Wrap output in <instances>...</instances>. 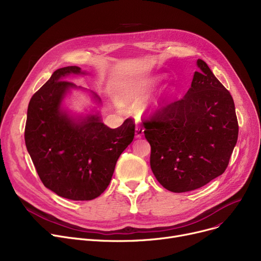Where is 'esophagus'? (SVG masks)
Masks as SVG:
<instances>
[{"label":"esophagus","mask_w":261,"mask_h":261,"mask_svg":"<svg viewBox=\"0 0 261 261\" xmlns=\"http://www.w3.org/2000/svg\"><path fill=\"white\" fill-rule=\"evenodd\" d=\"M144 135V128L140 125H136L135 127V138L136 139H140Z\"/></svg>","instance_id":"1"}]
</instances>
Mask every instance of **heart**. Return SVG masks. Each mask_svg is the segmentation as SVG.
I'll return each mask as SVG.
<instances>
[{"label": "heart", "instance_id": "heart-1", "mask_svg": "<svg viewBox=\"0 0 261 261\" xmlns=\"http://www.w3.org/2000/svg\"><path fill=\"white\" fill-rule=\"evenodd\" d=\"M159 81V78H147L132 82L126 94L127 100L136 103L144 101L154 91Z\"/></svg>", "mask_w": 261, "mask_h": 261}]
</instances>
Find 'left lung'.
I'll use <instances>...</instances> for the list:
<instances>
[{
	"label": "left lung",
	"mask_w": 261,
	"mask_h": 261,
	"mask_svg": "<svg viewBox=\"0 0 261 261\" xmlns=\"http://www.w3.org/2000/svg\"><path fill=\"white\" fill-rule=\"evenodd\" d=\"M197 64L200 70L184 97L144 118L151 170L172 193L195 190L221 175L238 139L230 93L203 60Z\"/></svg>",
	"instance_id": "1"
}]
</instances>
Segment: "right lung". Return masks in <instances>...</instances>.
<instances>
[{"mask_svg":"<svg viewBox=\"0 0 261 261\" xmlns=\"http://www.w3.org/2000/svg\"><path fill=\"white\" fill-rule=\"evenodd\" d=\"M70 74L86 73L78 66L59 68L33 95L24 139L46 188L65 199L89 201L99 197L111 182L119 155L134 139L135 123L127 118L111 129L97 114L74 121L61 109L66 92L77 88L64 80Z\"/></svg>","mask_w":261,"mask_h":261,"instance_id":"1","label":"right lung"}]
</instances>
